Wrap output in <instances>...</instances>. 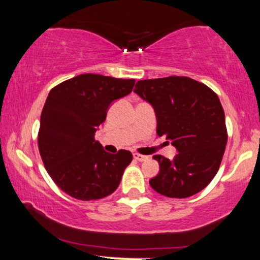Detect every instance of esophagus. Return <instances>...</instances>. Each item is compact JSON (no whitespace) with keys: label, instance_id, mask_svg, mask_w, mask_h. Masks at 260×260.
<instances>
[{"label":"esophagus","instance_id":"1","mask_svg":"<svg viewBox=\"0 0 260 260\" xmlns=\"http://www.w3.org/2000/svg\"><path fill=\"white\" fill-rule=\"evenodd\" d=\"M133 157L136 160H138V161H147L149 159V157L145 156V155H140V154H137V153L133 154Z\"/></svg>","mask_w":260,"mask_h":260}]
</instances>
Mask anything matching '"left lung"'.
<instances>
[{
    "instance_id": "left-lung-1",
    "label": "left lung",
    "mask_w": 260,
    "mask_h": 260,
    "mask_svg": "<svg viewBox=\"0 0 260 260\" xmlns=\"http://www.w3.org/2000/svg\"><path fill=\"white\" fill-rule=\"evenodd\" d=\"M134 92L153 106L157 136L177 150L174 159L154 155L159 174L151 188L170 198L194 196L210 183L221 164L228 131L217 95L187 77L137 82Z\"/></svg>"
}]
</instances>
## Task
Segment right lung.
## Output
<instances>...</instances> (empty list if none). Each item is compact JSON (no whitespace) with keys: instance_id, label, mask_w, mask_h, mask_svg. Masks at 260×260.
Masks as SVG:
<instances>
[{"instance_id":"1","label":"right lung","mask_w":260,"mask_h":260,"mask_svg":"<svg viewBox=\"0 0 260 260\" xmlns=\"http://www.w3.org/2000/svg\"><path fill=\"white\" fill-rule=\"evenodd\" d=\"M134 83L86 73L49 92L40 117L39 151L50 177L68 196L101 199L120 184L132 153H107L95 132L105 122L111 104L129 94Z\"/></svg>"}]
</instances>
